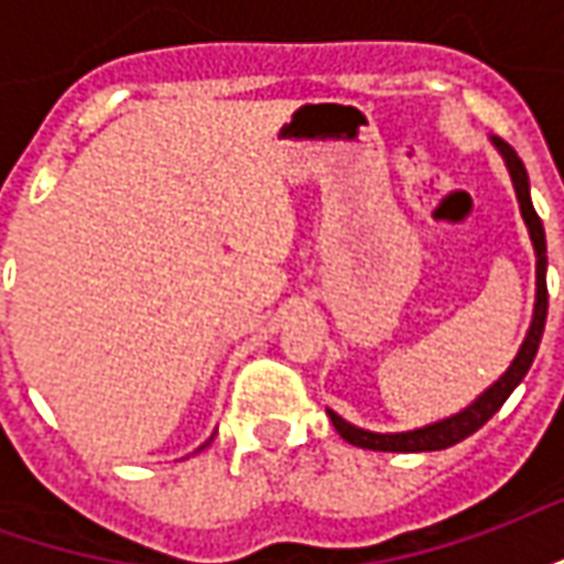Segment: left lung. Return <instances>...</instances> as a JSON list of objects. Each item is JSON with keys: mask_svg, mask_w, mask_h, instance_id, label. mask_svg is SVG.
I'll return each instance as SVG.
<instances>
[{"mask_svg": "<svg viewBox=\"0 0 564 564\" xmlns=\"http://www.w3.org/2000/svg\"><path fill=\"white\" fill-rule=\"evenodd\" d=\"M496 148L501 150V156L508 162V172L513 177V189H517V198H520L522 220L529 226V235H532L534 257H538V302H534V317L532 329L522 341L520 354L513 359V366L501 375L498 383H492L489 390L471 404L465 408L462 414L449 416V420H441L435 425H425V429H414V432H399V435H378V432H366V429H356L347 420H341L338 414H332V425L338 429V435L344 441H350L354 447L362 449H383V453H429V449H447L453 444H459L468 435H474L486 420H492L501 404L508 402V395L517 387L520 380L525 378V371L532 368L534 354H538V344H541V335H544L546 323V238H544V223L538 217V210L532 205V196H529V174H525V165L517 156V150L505 144V141L496 139Z\"/></svg>", "mask_w": 564, "mask_h": 564, "instance_id": "obj_1", "label": "left lung"}]
</instances>
